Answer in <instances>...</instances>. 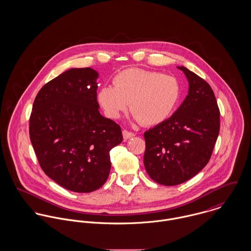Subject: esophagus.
<instances>
[{
	"label": "esophagus",
	"mask_w": 251,
	"mask_h": 251,
	"mask_svg": "<svg viewBox=\"0 0 251 251\" xmlns=\"http://www.w3.org/2000/svg\"><path fill=\"white\" fill-rule=\"evenodd\" d=\"M134 136H135V134H134L133 132L127 131V130H126V129H124V130H123V137H124V139H125V140L130 139V138H132V137H134Z\"/></svg>",
	"instance_id": "esophagus-1"
}]
</instances>
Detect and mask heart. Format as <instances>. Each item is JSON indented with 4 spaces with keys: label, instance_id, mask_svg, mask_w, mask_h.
I'll return each mask as SVG.
<instances>
[{
    "label": "heart",
    "instance_id": "obj_1",
    "mask_svg": "<svg viewBox=\"0 0 251 251\" xmlns=\"http://www.w3.org/2000/svg\"><path fill=\"white\" fill-rule=\"evenodd\" d=\"M103 86L98 100L106 116L118 119L128 103L134 119L145 126L163 123L173 113L179 98L178 80L167 74L142 69H127Z\"/></svg>",
    "mask_w": 251,
    "mask_h": 251
}]
</instances>
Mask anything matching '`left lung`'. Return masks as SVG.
<instances>
[{
	"label": "left lung",
	"mask_w": 251,
	"mask_h": 251,
	"mask_svg": "<svg viewBox=\"0 0 251 251\" xmlns=\"http://www.w3.org/2000/svg\"><path fill=\"white\" fill-rule=\"evenodd\" d=\"M177 68L188 80V95L169 119L144 133L146 171L163 185L182 183L207 165L220 126L211 86L186 68Z\"/></svg>",
	"instance_id": "8db88e82"
}]
</instances>
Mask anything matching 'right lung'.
I'll return each mask as SVG.
<instances>
[{
  "label": "right lung",
  "mask_w": 251,
  "mask_h": 251,
  "mask_svg": "<svg viewBox=\"0 0 251 251\" xmlns=\"http://www.w3.org/2000/svg\"><path fill=\"white\" fill-rule=\"evenodd\" d=\"M99 73L71 69L37 93L30 117V139L43 172L74 192H92L109 176L110 151L122 129L99 111Z\"/></svg>",
  "instance_id": "add662e5"
}]
</instances>
